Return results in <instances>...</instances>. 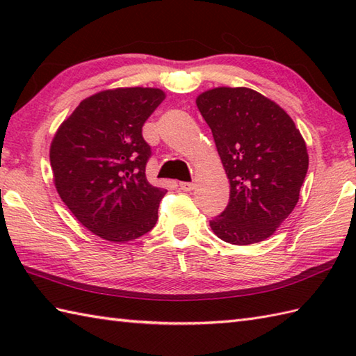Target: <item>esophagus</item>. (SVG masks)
I'll use <instances>...</instances> for the list:
<instances>
[{"mask_svg":"<svg viewBox=\"0 0 356 356\" xmlns=\"http://www.w3.org/2000/svg\"><path fill=\"white\" fill-rule=\"evenodd\" d=\"M179 186H180V190L185 193H190L194 190V184H190V182H180Z\"/></svg>","mask_w":356,"mask_h":356,"instance_id":"obj_1","label":"esophagus"}]
</instances>
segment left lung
<instances>
[{
  "mask_svg": "<svg viewBox=\"0 0 356 356\" xmlns=\"http://www.w3.org/2000/svg\"><path fill=\"white\" fill-rule=\"evenodd\" d=\"M195 104L231 186L228 207L211 229L231 245L260 243L297 207L309 168L303 136L277 102L252 88L216 87Z\"/></svg>",
  "mask_w": 356,
  "mask_h": 356,
  "instance_id": "1",
  "label": "left lung"
}]
</instances>
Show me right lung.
Here are the masks:
<instances>
[{
  "instance_id": "add662e5",
  "label": "right lung",
  "mask_w": 356,
  "mask_h": 356,
  "mask_svg": "<svg viewBox=\"0 0 356 356\" xmlns=\"http://www.w3.org/2000/svg\"><path fill=\"white\" fill-rule=\"evenodd\" d=\"M165 92L119 87L86 97L59 125L50 165L59 197L88 231L125 243L154 228L163 188L151 185L142 127Z\"/></svg>"
}]
</instances>
